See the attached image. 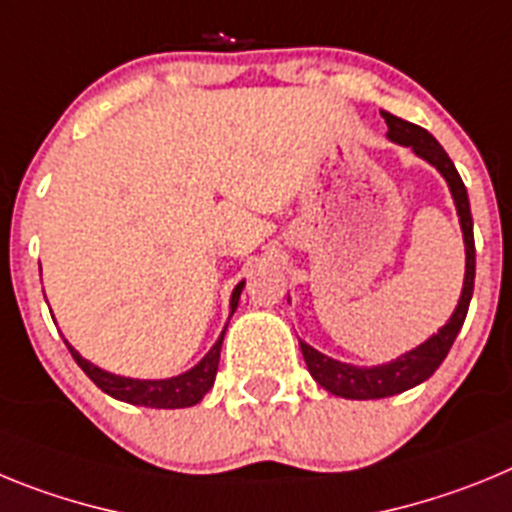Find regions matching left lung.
Wrapping results in <instances>:
<instances>
[{"instance_id":"8db88e82","label":"left lung","mask_w":512,"mask_h":512,"mask_svg":"<svg viewBox=\"0 0 512 512\" xmlns=\"http://www.w3.org/2000/svg\"><path fill=\"white\" fill-rule=\"evenodd\" d=\"M384 122H387V138L400 143V146H408L418 153L420 158H425L428 164L436 166L441 171V176L446 179L451 189V197H454L456 212H459L461 233H464V248H467V271H464V287H461L459 305H456L454 315L449 318V323L443 325L438 333H433L425 343H420L418 348L408 351V354L397 356L390 364L379 366H354L343 364V361L330 359V356L320 354L318 348L307 346L305 341H300L302 356H305L307 372L312 374V379L328 390L330 395L346 397V400H379V397H392L400 395V392L410 390L415 384L425 382L436 372L441 361L446 359L449 348L454 346L456 336H459L464 318H467L469 302H472L474 292V233H472V212H469V197L467 187L461 182L459 171H456L454 161L449 158V153L438 146V140L420 125H413L408 120H400V117L390 115V112L382 110Z\"/></svg>"}]
</instances>
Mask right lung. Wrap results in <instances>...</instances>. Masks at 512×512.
Returning a JSON list of instances; mask_svg holds the SVG:
<instances>
[{
	"instance_id": "1",
	"label": "right lung",
	"mask_w": 512,
	"mask_h": 512,
	"mask_svg": "<svg viewBox=\"0 0 512 512\" xmlns=\"http://www.w3.org/2000/svg\"><path fill=\"white\" fill-rule=\"evenodd\" d=\"M241 292H243V282L233 289V297H230V315H233L235 307H238ZM225 328H228V325H225ZM223 336H225V330L220 333L215 346L207 351L205 359H202L200 364L192 366L189 372L179 374V377H169V379H130V377H120V374L104 372V369L94 366L92 361L84 359V356H81L69 341H66V346H69L76 364L84 369V374L97 384L99 390L107 392V395L115 397V400L130 402V405H143V408L174 410V408H192V405H197V402L207 395V390H210L212 384H215L217 364H220V348H223Z\"/></svg>"
}]
</instances>
